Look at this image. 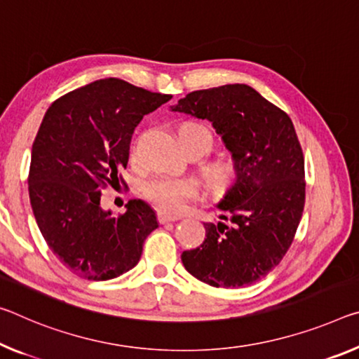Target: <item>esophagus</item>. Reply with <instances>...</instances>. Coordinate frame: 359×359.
I'll return each mask as SVG.
<instances>
[{
    "label": "esophagus",
    "mask_w": 359,
    "mask_h": 359,
    "mask_svg": "<svg viewBox=\"0 0 359 359\" xmlns=\"http://www.w3.org/2000/svg\"><path fill=\"white\" fill-rule=\"evenodd\" d=\"M158 220L159 224H169V222H175L179 220V217H175V215H169V214H158Z\"/></svg>",
    "instance_id": "34e87169"
}]
</instances>
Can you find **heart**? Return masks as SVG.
Wrapping results in <instances>:
<instances>
[{
    "mask_svg": "<svg viewBox=\"0 0 359 359\" xmlns=\"http://www.w3.org/2000/svg\"><path fill=\"white\" fill-rule=\"evenodd\" d=\"M182 145H200L206 153L212 145V134L200 123H185L179 130ZM235 179V168L231 163H210L204 168V180L212 191H222ZM144 195L151 204L164 212H179L198 196L196 184L191 179L175 175H155L145 182Z\"/></svg>",
    "mask_w": 359,
    "mask_h": 359,
    "instance_id": "obj_1",
    "label": "heart"
}]
</instances>
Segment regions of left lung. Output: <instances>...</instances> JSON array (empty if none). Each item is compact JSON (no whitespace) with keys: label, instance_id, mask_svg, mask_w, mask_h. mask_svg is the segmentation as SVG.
I'll use <instances>...</instances> for the list:
<instances>
[{"label":"left lung","instance_id":"obj_1","mask_svg":"<svg viewBox=\"0 0 359 359\" xmlns=\"http://www.w3.org/2000/svg\"><path fill=\"white\" fill-rule=\"evenodd\" d=\"M212 123L231 153L236 179L217 208L219 224H204L200 248L182 264L214 287L259 281L291 248L305 204V163L287 113L248 84L193 90L170 107Z\"/></svg>","mask_w":359,"mask_h":359}]
</instances>
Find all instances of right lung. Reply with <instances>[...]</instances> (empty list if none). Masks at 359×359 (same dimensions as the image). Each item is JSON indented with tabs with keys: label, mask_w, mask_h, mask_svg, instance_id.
<instances>
[{
	"label": "right lung",
	"mask_w": 359,
	"mask_h": 359,
	"mask_svg": "<svg viewBox=\"0 0 359 359\" xmlns=\"http://www.w3.org/2000/svg\"><path fill=\"white\" fill-rule=\"evenodd\" d=\"M172 99L118 78L72 90L48 108L32 147L28 193L38 229L68 270L90 281L129 271L144 241L158 229L156 214L142 200L111 215L102 190L126 184L129 144L142 118Z\"/></svg>",
	"instance_id": "1"
}]
</instances>
